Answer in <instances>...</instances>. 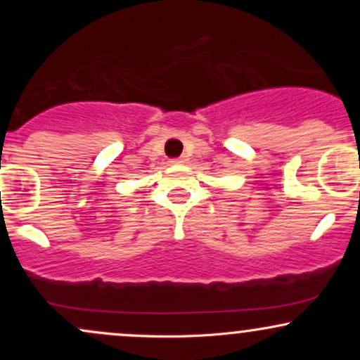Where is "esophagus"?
<instances>
[{"label": "esophagus", "mask_w": 360, "mask_h": 360, "mask_svg": "<svg viewBox=\"0 0 360 360\" xmlns=\"http://www.w3.org/2000/svg\"><path fill=\"white\" fill-rule=\"evenodd\" d=\"M172 164H184V162H188V157L186 155H181L179 159H174V160H171Z\"/></svg>", "instance_id": "esophagus-1"}]
</instances>
